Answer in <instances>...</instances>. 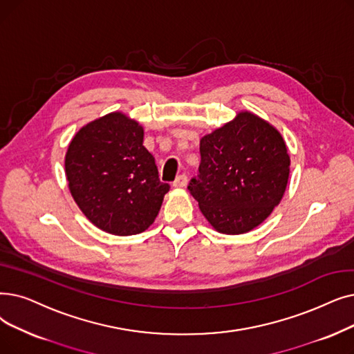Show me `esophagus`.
Masks as SVG:
<instances>
[{
  "label": "esophagus",
  "instance_id": "obj_1",
  "mask_svg": "<svg viewBox=\"0 0 354 354\" xmlns=\"http://www.w3.org/2000/svg\"><path fill=\"white\" fill-rule=\"evenodd\" d=\"M188 183V176L187 175H179L175 180H174V188H185Z\"/></svg>",
  "mask_w": 354,
  "mask_h": 354
}]
</instances>
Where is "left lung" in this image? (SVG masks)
<instances>
[{
    "label": "left lung",
    "instance_id": "8db88e82",
    "mask_svg": "<svg viewBox=\"0 0 354 354\" xmlns=\"http://www.w3.org/2000/svg\"><path fill=\"white\" fill-rule=\"evenodd\" d=\"M199 153V174L188 189L218 233H248L281 203L290 159L281 133L263 118L239 113L203 137Z\"/></svg>",
    "mask_w": 354,
    "mask_h": 354
}]
</instances>
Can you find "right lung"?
Masks as SVG:
<instances>
[{
  "label": "right lung",
  "instance_id": "obj_1",
  "mask_svg": "<svg viewBox=\"0 0 354 354\" xmlns=\"http://www.w3.org/2000/svg\"><path fill=\"white\" fill-rule=\"evenodd\" d=\"M145 130L122 113L88 122L75 134L65 158L69 191L85 217L102 232L133 236L155 218L169 183L159 179Z\"/></svg>",
  "mask_w": 354,
  "mask_h": 354
}]
</instances>
